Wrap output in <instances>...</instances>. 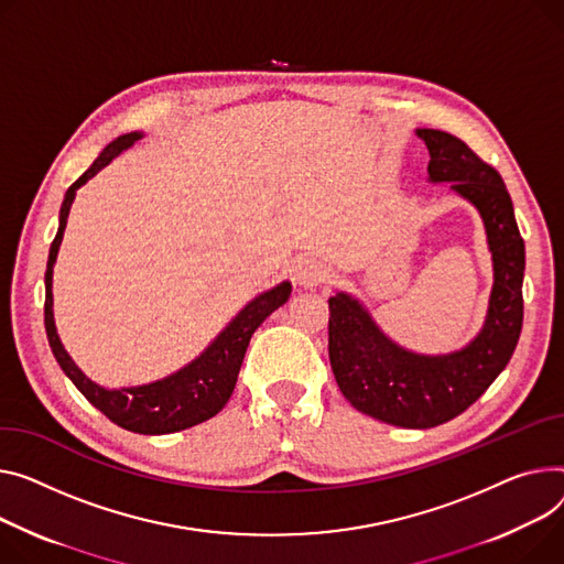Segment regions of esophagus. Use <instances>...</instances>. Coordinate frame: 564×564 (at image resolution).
<instances>
[{"label": "esophagus", "instance_id": "esophagus-1", "mask_svg": "<svg viewBox=\"0 0 564 564\" xmlns=\"http://www.w3.org/2000/svg\"><path fill=\"white\" fill-rule=\"evenodd\" d=\"M328 274H330V265L319 256H304V258H299L294 265V281L304 288L324 283L328 279Z\"/></svg>", "mask_w": 564, "mask_h": 564}]
</instances>
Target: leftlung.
<instances>
[{"mask_svg":"<svg viewBox=\"0 0 564 564\" xmlns=\"http://www.w3.org/2000/svg\"><path fill=\"white\" fill-rule=\"evenodd\" d=\"M417 135L429 147L431 181H452L485 221L495 260L485 326L463 351L410 354L388 340L356 299L337 292L328 299V358L337 388L356 410L403 429H433L465 412L510 362L523 322L527 251L501 174L452 133L417 129Z\"/></svg>","mask_w":564,"mask_h":564,"instance_id":"obj_1","label":"left lung"}]
</instances>
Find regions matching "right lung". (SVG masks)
Segmentation results:
<instances>
[{
  "instance_id": "obj_1",
  "label": "right lung",
  "mask_w": 564,
  "mask_h": 564,
  "mask_svg": "<svg viewBox=\"0 0 564 564\" xmlns=\"http://www.w3.org/2000/svg\"><path fill=\"white\" fill-rule=\"evenodd\" d=\"M140 133H127L112 140L104 152L97 156V161L77 178L65 193L63 206H61V221L58 234L50 247V260L45 272V328L50 347L61 365V369L67 373L69 381L79 388V392L97 408L104 415L127 431L142 433V435H163V433H176L183 429H191L195 424H202L227 405L229 397L234 394L238 371L247 351V345L251 340L253 330L265 322L268 315H272L279 306H283L290 296L292 285L285 281L276 285L274 290L256 296L251 304H247L240 315L224 328L217 340L187 367L172 373V377L140 386V388H124V390H106L86 379L82 369L72 362L67 351L63 349L56 326H54V311H52V270L56 262V253L63 240V231L67 224L69 206L74 202L79 187L95 176L101 167H106L112 159H116L122 149L131 147Z\"/></svg>"
}]
</instances>
